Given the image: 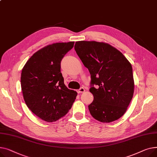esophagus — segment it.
<instances>
[{
  "label": "esophagus",
  "mask_w": 157,
  "mask_h": 157,
  "mask_svg": "<svg viewBox=\"0 0 157 157\" xmlns=\"http://www.w3.org/2000/svg\"><path fill=\"white\" fill-rule=\"evenodd\" d=\"M78 94H80V93H84L85 92V89L84 88H83V87H81L78 91Z\"/></svg>",
  "instance_id": "esophagus-1"
}]
</instances>
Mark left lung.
I'll use <instances>...</instances> for the list:
<instances>
[{
    "instance_id": "left-lung-1",
    "label": "left lung",
    "mask_w": 157,
    "mask_h": 157,
    "mask_svg": "<svg viewBox=\"0 0 157 157\" xmlns=\"http://www.w3.org/2000/svg\"><path fill=\"white\" fill-rule=\"evenodd\" d=\"M75 50L91 77L89 91L94 100L89 106L97 121L109 123L124 115L134 94L131 63L112 45L96 41H77Z\"/></svg>"
}]
</instances>
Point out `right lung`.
<instances>
[{"instance_id":"add662e5","label":"right lung","mask_w":157,"mask_h":157,"mask_svg":"<svg viewBox=\"0 0 157 157\" xmlns=\"http://www.w3.org/2000/svg\"><path fill=\"white\" fill-rule=\"evenodd\" d=\"M75 42L48 45L34 53L23 67L21 86L25 103L43 121L52 122L71 109L77 93L64 84L61 59Z\"/></svg>"}]
</instances>
